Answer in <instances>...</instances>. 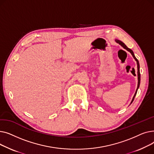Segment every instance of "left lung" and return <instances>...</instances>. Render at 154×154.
I'll return each instance as SVG.
<instances>
[{
    "label": "left lung",
    "mask_w": 154,
    "mask_h": 154,
    "mask_svg": "<svg viewBox=\"0 0 154 154\" xmlns=\"http://www.w3.org/2000/svg\"><path fill=\"white\" fill-rule=\"evenodd\" d=\"M116 41L117 43H118V44H119L120 45H122V46L125 48V49H126V50L128 51V52H130L131 53V54L132 55L133 57L134 58V59H135V60H136V62H137V70H138V72H137V73H138V85H137V90H136V92H135V95H134V97H133V99H132V102H131V103H132V102H133L134 100L135 97V95H136V94H137V90H138V88H139V85H140V66H139V60H137V58L135 57L133 51L131 49V48H128L124 43H123L122 41H120V40H119L116 39Z\"/></svg>",
    "instance_id": "left-lung-1"
}]
</instances>
